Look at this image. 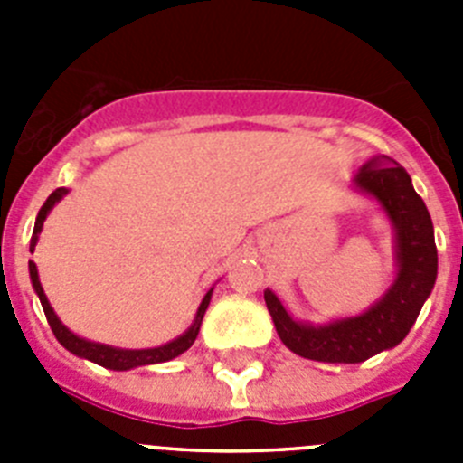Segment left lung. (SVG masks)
<instances>
[{
	"label": "left lung",
	"instance_id": "left-lung-1",
	"mask_svg": "<svg viewBox=\"0 0 463 463\" xmlns=\"http://www.w3.org/2000/svg\"><path fill=\"white\" fill-rule=\"evenodd\" d=\"M354 185L383 203L396 229L399 276L373 308L357 317L310 326L294 322L271 289L264 301L278 336L298 357L331 364H357L399 345L415 325L439 273L433 224L411 175L392 157H375L359 169Z\"/></svg>",
	"mask_w": 463,
	"mask_h": 463
}]
</instances>
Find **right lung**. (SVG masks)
<instances>
[{"mask_svg": "<svg viewBox=\"0 0 463 463\" xmlns=\"http://www.w3.org/2000/svg\"><path fill=\"white\" fill-rule=\"evenodd\" d=\"M64 194H67V190H64V187H57V190L48 196L46 203L41 206L39 215H36L34 232H32L30 252H34L36 241H39L41 227H43V220H46L48 211H51V208L55 206V203L60 202ZM30 278H32V285H34L36 294H39V301H41V306H43L46 320H48V325H51V329H52V334H55L57 341L62 343L69 353L79 354V357L90 359V362L99 364V366H104V369H113V371H127V369H137V366H148V364L169 362V359H174V357H178V354L185 353L187 347L194 343L196 334H199L203 313H206L208 304H211V294H213V289H208L206 297H203V301H202V306H199V310H196L194 325H192L181 338H175V341L166 343V345H162V347H150V350H120V347L101 345V343H92V341H85V338L73 336L71 331H69L62 322L57 320L55 310H52L51 304H48L46 294H43V288H41V282H39V271H36L34 261H30Z\"/></svg>", "mask_w": 463, "mask_h": 463, "instance_id": "right-lung-1", "label": "right lung"}]
</instances>
